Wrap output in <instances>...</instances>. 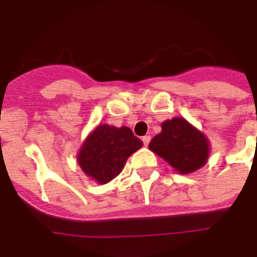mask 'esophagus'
<instances>
[{"instance_id":"1","label":"esophagus","mask_w":257,"mask_h":257,"mask_svg":"<svg viewBox=\"0 0 257 257\" xmlns=\"http://www.w3.org/2000/svg\"><path fill=\"white\" fill-rule=\"evenodd\" d=\"M142 141H143L144 146H148L149 142H151V136H144L143 138H142Z\"/></svg>"}]
</instances>
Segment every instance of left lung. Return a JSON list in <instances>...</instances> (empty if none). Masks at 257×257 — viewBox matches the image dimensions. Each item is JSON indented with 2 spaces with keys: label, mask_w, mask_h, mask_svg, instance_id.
Instances as JSON below:
<instances>
[{
  "label": "left lung",
  "mask_w": 257,
  "mask_h": 257,
  "mask_svg": "<svg viewBox=\"0 0 257 257\" xmlns=\"http://www.w3.org/2000/svg\"><path fill=\"white\" fill-rule=\"evenodd\" d=\"M149 149L182 174L201 168L210 151L206 137L183 118L164 121L161 133L149 143Z\"/></svg>",
  "instance_id": "8db88e82"
}]
</instances>
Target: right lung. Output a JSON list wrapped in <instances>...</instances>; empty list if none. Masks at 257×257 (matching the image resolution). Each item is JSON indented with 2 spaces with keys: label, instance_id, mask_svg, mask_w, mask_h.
I'll use <instances>...</instances> for the list:
<instances>
[{
  "label": "right lung",
  "instance_id": "1",
  "mask_svg": "<svg viewBox=\"0 0 257 257\" xmlns=\"http://www.w3.org/2000/svg\"><path fill=\"white\" fill-rule=\"evenodd\" d=\"M142 146L143 142L128 126L115 128L104 124L88 137L78 162L89 177L101 184L108 183L120 173L128 157Z\"/></svg>",
  "mask_w": 257,
  "mask_h": 257
}]
</instances>
